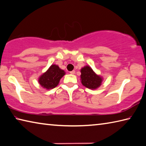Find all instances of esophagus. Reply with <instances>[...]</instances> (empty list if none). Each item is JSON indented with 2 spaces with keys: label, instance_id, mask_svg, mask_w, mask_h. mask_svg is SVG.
<instances>
[{
  "label": "esophagus",
  "instance_id": "34e87169",
  "mask_svg": "<svg viewBox=\"0 0 146 146\" xmlns=\"http://www.w3.org/2000/svg\"><path fill=\"white\" fill-rule=\"evenodd\" d=\"M70 74H71V75H74V74L75 73V70H73V71H70Z\"/></svg>",
  "mask_w": 146,
  "mask_h": 146
}]
</instances>
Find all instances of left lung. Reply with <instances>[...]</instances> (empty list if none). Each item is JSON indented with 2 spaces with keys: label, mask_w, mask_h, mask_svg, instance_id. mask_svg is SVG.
<instances>
[{
  "label": "left lung",
  "mask_w": 146,
  "mask_h": 146,
  "mask_svg": "<svg viewBox=\"0 0 146 146\" xmlns=\"http://www.w3.org/2000/svg\"><path fill=\"white\" fill-rule=\"evenodd\" d=\"M80 72L81 82L82 85L87 88L96 89L102 85V77L96 75L90 66H84L81 69Z\"/></svg>",
  "instance_id": "1"
}]
</instances>
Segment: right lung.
Here are the masks:
<instances>
[{
    "mask_svg": "<svg viewBox=\"0 0 146 146\" xmlns=\"http://www.w3.org/2000/svg\"><path fill=\"white\" fill-rule=\"evenodd\" d=\"M64 75V70L60 69L57 65L52 64L45 73L39 76V84L44 89H54L57 86L60 78Z\"/></svg>",
    "mask_w": 146,
    "mask_h": 146,
    "instance_id": "add662e5",
    "label": "right lung"
}]
</instances>
